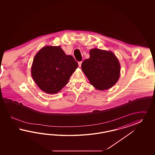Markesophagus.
Segmentation results:
<instances>
[{
	"label": "esophagus",
	"mask_w": 155,
	"mask_h": 155,
	"mask_svg": "<svg viewBox=\"0 0 155 155\" xmlns=\"http://www.w3.org/2000/svg\"><path fill=\"white\" fill-rule=\"evenodd\" d=\"M82 61H80V62H78V65H79V66L80 67H81V64H82Z\"/></svg>",
	"instance_id": "34e87169"
}]
</instances>
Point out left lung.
I'll return each mask as SVG.
<instances>
[{
  "label": "left lung",
  "instance_id": "obj_1",
  "mask_svg": "<svg viewBox=\"0 0 155 155\" xmlns=\"http://www.w3.org/2000/svg\"><path fill=\"white\" fill-rule=\"evenodd\" d=\"M90 58L84 60L81 68L95 89L105 90L112 87L119 79L120 65L111 51L91 49Z\"/></svg>",
  "mask_w": 155,
  "mask_h": 155
}]
</instances>
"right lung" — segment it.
Listing matches in <instances>:
<instances>
[{"label": "right lung", "mask_w": 155, "mask_h": 155, "mask_svg": "<svg viewBox=\"0 0 155 155\" xmlns=\"http://www.w3.org/2000/svg\"><path fill=\"white\" fill-rule=\"evenodd\" d=\"M78 63L66 55L60 46H45L36 53L31 66V75L45 93H57L68 84Z\"/></svg>", "instance_id": "obj_1"}]
</instances>
